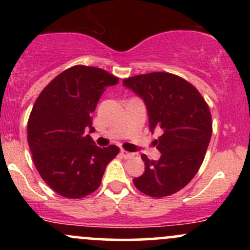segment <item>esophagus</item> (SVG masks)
<instances>
[{"label": "esophagus", "mask_w": 250, "mask_h": 250, "mask_svg": "<svg viewBox=\"0 0 250 250\" xmlns=\"http://www.w3.org/2000/svg\"><path fill=\"white\" fill-rule=\"evenodd\" d=\"M121 155L125 157V159H130V157L134 156L133 153H129V151H127V150H123V149L121 150Z\"/></svg>", "instance_id": "obj_1"}]
</instances>
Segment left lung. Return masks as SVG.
I'll list each match as a JSON object with an SVG mask.
<instances>
[{
  "instance_id": "1",
  "label": "left lung",
  "mask_w": 250,
  "mask_h": 250,
  "mask_svg": "<svg viewBox=\"0 0 250 250\" xmlns=\"http://www.w3.org/2000/svg\"><path fill=\"white\" fill-rule=\"evenodd\" d=\"M123 85L145 102L151 133L162 130L154 141L161 157L142 155L145 173L133 180L135 187L151 197L169 196L190 182L205 160L213 133L207 102L193 84L170 73L128 77Z\"/></svg>"
}]
</instances>
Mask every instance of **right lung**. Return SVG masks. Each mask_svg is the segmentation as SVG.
I'll list each match as a JSON object with an SVG mask.
<instances>
[{
  "label": "right lung",
  "instance_id": "1",
  "mask_svg": "<svg viewBox=\"0 0 250 250\" xmlns=\"http://www.w3.org/2000/svg\"><path fill=\"white\" fill-rule=\"evenodd\" d=\"M119 79L101 68L74 65L41 91L28 120V145L41 177L57 194L82 199L101 185L105 167L119 154L100 148L89 133L100 97Z\"/></svg>",
  "mask_w": 250,
  "mask_h": 250
}]
</instances>
